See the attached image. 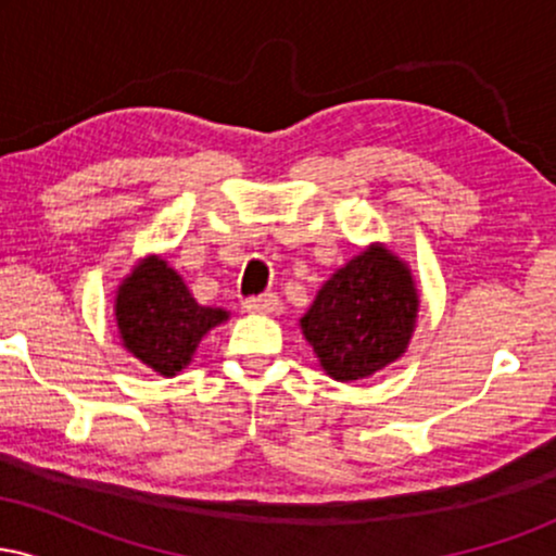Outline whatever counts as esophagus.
Listing matches in <instances>:
<instances>
[{
    "label": "esophagus",
    "instance_id": "1",
    "mask_svg": "<svg viewBox=\"0 0 556 556\" xmlns=\"http://www.w3.org/2000/svg\"><path fill=\"white\" fill-rule=\"evenodd\" d=\"M242 308H245L248 314H274V311L279 308V295H274V292H266V295L248 298L245 303H242Z\"/></svg>",
    "mask_w": 556,
    "mask_h": 556
}]
</instances>
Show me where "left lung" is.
Wrapping results in <instances>:
<instances>
[{
	"mask_svg": "<svg viewBox=\"0 0 556 556\" xmlns=\"http://www.w3.org/2000/svg\"><path fill=\"white\" fill-rule=\"evenodd\" d=\"M418 305L405 261L374 242L324 282L300 329L331 379L358 381L405 353Z\"/></svg>",
	"mask_w": 556,
	"mask_h": 556,
	"instance_id": "left-lung-1",
	"label": "left lung"
}]
</instances>
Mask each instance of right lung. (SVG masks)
Instances as JSON below:
<instances>
[{
	"instance_id": "obj_1",
	"label": "right lung",
	"mask_w": 556,
	"mask_h": 556,
	"mask_svg": "<svg viewBox=\"0 0 556 556\" xmlns=\"http://www.w3.org/2000/svg\"><path fill=\"white\" fill-rule=\"evenodd\" d=\"M114 318L127 353L156 374L177 376L193 361L198 342L229 314L198 305L167 261L146 256L117 287Z\"/></svg>"
}]
</instances>
